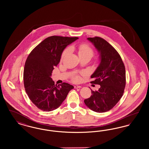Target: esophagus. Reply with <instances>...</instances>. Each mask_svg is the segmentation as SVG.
Listing matches in <instances>:
<instances>
[{
    "instance_id": "esophagus-1",
    "label": "esophagus",
    "mask_w": 149,
    "mask_h": 149,
    "mask_svg": "<svg viewBox=\"0 0 149 149\" xmlns=\"http://www.w3.org/2000/svg\"><path fill=\"white\" fill-rule=\"evenodd\" d=\"M80 88H81V86H80V85H75V86H74V88H75V89Z\"/></svg>"
}]
</instances>
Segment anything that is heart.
Instances as JSON below:
<instances>
[{
	"label": "heart",
	"mask_w": 149,
	"mask_h": 149,
	"mask_svg": "<svg viewBox=\"0 0 149 149\" xmlns=\"http://www.w3.org/2000/svg\"><path fill=\"white\" fill-rule=\"evenodd\" d=\"M78 54L79 56H84V55H91L92 56L93 55V50L86 43H81L78 45ZM69 49H66L64 50L61 55V60H63L66 55L69 52ZM72 80L75 82H79L80 81V78L79 76L76 75L72 78Z\"/></svg>",
	"instance_id": "heart-1"
}]
</instances>
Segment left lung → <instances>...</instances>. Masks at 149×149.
<instances>
[{
	"label": "left lung",
	"instance_id": "left-lung-1",
	"mask_svg": "<svg viewBox=\"0 0 149 149\" xmlns=\"http://www.w3.org/2000/svg\"><path fill=\"white\" fill-rule=\"evenodd\" d=\"M100 55L99 66L91 75L92 83L100 86L98 91L91 90V97L84 100L85 105L98 113L113 108L122 97L126 85V70L120 54L105 40L99 37L87 38Z\"/></svg>",
	"mask_w": 149,
	"mask_h": 149
}]
</instances>
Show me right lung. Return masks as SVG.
<instances>
[{
	"mask_svg": "<svg viewBox=\"0 0 149 149\" xmlns=\"http://www.w3.org/2000/svg\"><path fill=\"white\" fill-rule=\"evenodd\" d=\"M78 38L50 36L29 54L24 68V86L29 98L40 109L46 112L56 109L74 88L66 83L55 85L51 76L64 49Z\"/></svg>",
	"mask_w": 149,
	"mask_h": 149,
	"instance_id": "obj_1",
	"label": "right lung"
}]
</instances>
